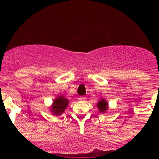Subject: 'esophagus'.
<instances>
[{
    "instance_id": "34e87169",
    "label": "esophagus",
    "mask_w": 159,
    "mask_h": 159,
    "mask_svg": "<svg viewBox=\"0 0 159 159\" xmlns=\"http://www.w3.org/2000/svg\"><path fill=\"white\" fill-rule=\"evenodd\" d=\"M78 99H79L80 102H86V98L85 97H79V98H78Z\"/></svg>"
}]
</instances>
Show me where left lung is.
I'll list each match as a JSON object with an SVG mask.
<instances>
[{
	"label": "left lung",
	"instance_id": "left-lung-1",
	"mask_svg": "<svg viewBox=\"0 0 159 159\" xmlns=\"http://www.w3.org/2000/svg\"><path fill=\"white\" fill-rule=\"evenodd\" d=\"M97 107L99 112L102 114L106 113L107 111L108 110V108H109L108 107V102L105 98H102L99 100V102L97 103Z\"/></svg>",
	"mask_w": 159,
	"mask_h": 159
}]
</instances>
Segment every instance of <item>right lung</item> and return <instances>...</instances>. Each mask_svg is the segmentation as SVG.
Instances as JSON below:
<instances>
[{"instance_id":"add662e5","label":"right lung","mask_w":159,"mask_h":159,"mask_svg":"<svg viewBox=\"0 0 159 159\" xmlns=\"http://www.w3.org/2000/svg\"><path fill=\"white\" fill-rule=\"evenodd\" d=\"M69 104V100L63 95H58L54 99L53 103L50 106V111L54 116H58L64 113Z\"/></svg>"}]
</instances>
